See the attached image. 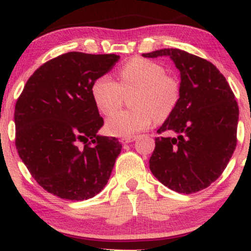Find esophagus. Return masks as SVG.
Here are the masks:
<instances>
[{
	"mask_svg": "<svg viewBox=\"0 0 251 251\" xmlns=\"http://www.w3.org/2000/svg\"><path fill=\"white\" fill-rule=\"evenodd\" d=\"M137 135H129V137H124L120 139V142H122L123 144H127V143H132L134 142L135 139H137Z\"/></svg>",
	"mask_w": 251,
	"mask_h": 251,
	"instance_id": "1",
	"label": "esophagus"
}]
</instances>
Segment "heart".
Segmentation results:
<instances>
[{
  "label": "heart",
  "mask_w": 251,
  "mask_h": 251,
  "mask_svg": "<svg viewBox=\"0 0 251 251\" xmlns=\"http://www.w3.org/2000/svg\"><path fill=\"white\" fill-rule=\"evenodd\" d=\"M135 89L131 111L117 112L106 122L105 129L114 137H129L151 126L155 118L162 120L174 111L179 99V82L166 74L160 63L144 57L128 60L119 71V83L109 75L94 80L92 99L106 116L116 112L123 92Z\"/></svg>",
  "instance_id": "obj_1"
}]
</instances>
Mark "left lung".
<instances>
[{
    "instance_id": "1",
    "label": "left lung",
    "mask_w": 251,
    "mask_h": 251,
    "mask_svg": "<svg viewBox=\"0 0 251 251\" xmlns=\"http://www.w3.org/2000/svg\"><path fill=\"white\" fill-rule=\"evenodd\" d=\"M143 56H170L180 72L179 99L157 131L176 135L155 138L150 170L174 191H201L220 177L236 149L234 93L216 66L188 51L164 48Z\"/></svg>"
}]
</instances>
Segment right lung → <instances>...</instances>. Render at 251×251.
I'll return each instance as SVG.
<instances>
[{
	"label": "right lung",
	"instance_id": "obj_1",
	"mask_svg": "<svg viewBox=\"0 0 251 251\" xmlns=\"http://www.w3.org/2000/svg\"><path fill=\"white\" fill-rule=\"evenodd\" d=\"M120 59L116 54L70 51L34 72L15 105L20 158L46 191L70 201L105 188L122 144L102 137L91 87Z\"/></svg>",
	"mask_w": 251,
	"mask_h": 251
}]
</instances>
